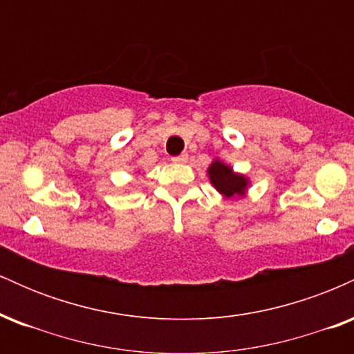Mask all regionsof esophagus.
I'll use <instances>...</instances> for the list:
<instances>
[{
    "instance_id": "obj_1",
    "label": "esophagus",
    "mask_w": 354,
    "mask_h": 354,
    "mask_svg": "<svg viewBox=\"0 0 354 354\" xmlns=\"http://www.w3.org/2000/svg\"><path fill=\"white\" fill-rule=\"evenodd\" d=\"M171 161H173V163H186V161H188V154H180V156H173Z\"/></svg>"
}]
</instances>
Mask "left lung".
<instances>
[{
	"label": "left lung",
	"instance_id": "left-lung-1",
	"mask_svg": "<svg viewBox=\"0 0 354 354\" xmlns=\"http://www.w3.org/2000/svg\"><path fill=\"white\" fill-rule=\"evenodd\" d=\"M208 180L225 200L246 196L248 188L251 186V180L246 174L234 171L233 166L219 158H214L208 166Z\"/></svg>",
	"mask_w": 354,
	"mask_h": 354
}]
</instances>
